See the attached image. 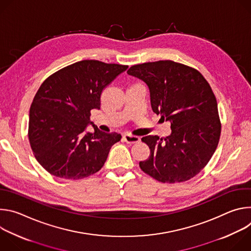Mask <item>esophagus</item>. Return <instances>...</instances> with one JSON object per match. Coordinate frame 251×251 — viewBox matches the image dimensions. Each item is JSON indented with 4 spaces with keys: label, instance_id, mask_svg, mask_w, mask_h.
I'll return each instance as SVG.
<instances>
[{
    "label": "esophagus",
    "instance_id": "34e87169",
    "mask_svg": "<svg viewBox=\"0 0 251 251\" xmlns=\"http://www.w3.org/2000/svg\"><path fill=\"white\" fill-rule=\"evenodd\" d=\"M123 140L128 143V144H134V143H138L140 141V138L137 136H132L130 134H125L123 136Z\"/></svg>",
    "mask_w": 251,
    "mask_h": 251
}]
</instances>
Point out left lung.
<instances>
[{
  "instance_id": "left-lung-1",
  "label": "left lung",
  "mask_w": 251,
  "mask_h": 251,
  "mask_svg": "<svg viewBox=\"0 0 251 251\" xmlns=\"http://www.w3.org/2000/svg\"><path fill=\"white\" fill-rule=\"evenodd\" d=\"M127 74L144 81L152 109L171 122L166 138H142L150 148L141 170L161 183L186 182L198 175L216 151L221 137L218 103L200 71L172 60L131 66Z\"/></svg>"
}]
</instances>
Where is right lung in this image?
Segmentation results:
<instances>
[{
	"instance_id": "obj_1",
	"label": "right lung",
	"mask_w": 251,
	"mask_h": 251,
	"mask_svg": "<svg viewBox=\"0 0 251 251\" xmlns=\"http://www.w3.org/2000/svg\"><path fill=\"white\" fill-rule=\"evenodd\" d=\"M128 65L81 60L49 76L29 109L28 140L38 162L50 174L79 180L98 172L121 135L100 131L91 112L100 109L103 89ZM88 124L93 133L86 132Z\"/></svg>"
}]
</instances>
